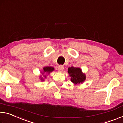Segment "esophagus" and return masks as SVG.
I'll use <instances>...</instances> for the list:
<instances>
[{"label": "esophagus", "mask_w": 123, "mask_h": 123, "mask_svg": "<svg viewBox=\"0 0 123 123\" xmlns=\"http://www.w3.org/2000/svg\"><path fill=\"white\" fill-rule=\"evenodd\" d=\"M57 69H58V71H59V72H62L64 70V67L62 65L59 66H58Z\"/></svg>", "instance_id": "esophagus-1"}]
</instances>
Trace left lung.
<instances>
[{
    "mask_svg": "<svg viewBox=\"0 0 123 123\" xmlns=\"http://www.w3.org/2000/svg\"><path fill=\"white\" fill-rule=\"evenodd\" d=\"M68 73L70 76V80L75 85L82 84L86 80V75L79 67H70L68 69Z\"/></svg>",
    "mask_w": 123,
    "mask_h": 123,
    "instance_id": "obj_1",
    "label": "left lung"
}]
</instances>
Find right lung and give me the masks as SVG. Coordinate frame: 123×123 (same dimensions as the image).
<instances>
[{
  "label": "right lung",
  "mask_w": 123,
  "mask_h": 123,
  "mask_svg": "<svg viewBox=\"0 0 123 123\" xmlns=\"http://www.w3.org/2000/svg\"><path fill=\"white\" fill-rule=\"evenodd\" d=\"M54 70V68L53 67L51 66H46V67H44L43 68V70L41 72V73L42 74V75L39 76V79H40L41 81H44V79L47 78V74L49 75L51 72H52ZM43 76L42 77V76Z\"/></svg>",
  "instance_id": "add662e5"
}]
</instances>
